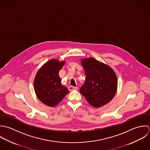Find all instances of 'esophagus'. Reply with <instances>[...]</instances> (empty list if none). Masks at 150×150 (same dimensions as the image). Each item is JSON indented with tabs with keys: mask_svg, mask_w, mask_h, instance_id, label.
Instances as JSON below:
<instances>
[{
	"mask_svg": "<svg viewBox=\"0 0 150 150\" xmlns=\"http://www.w3.org/2000/svg\"><path fill=\"white\" fill-rule=\"evenodd\" d=\"M68 89L69 91H72L73 90H78V87H74V86H69L68 87Z\"/></svg>",
	"mask_w": 150,
	"mask_h": 150,
	"instance_id": "1",
	"label": "esophagus"
}]
</instances>
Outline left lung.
Listing matches in <instances>:
<instances>
[{
	"mask_svg": "<svg viewBox=\"0 0 150 150\" xmlns=\"http://www.w3.org/2000/svg\"><path fill=\"white\" fill-rule=\"evenodd\" d=\"M86 75L84 84L79 89L88 102L95 108L109 103L116 93L117 78L109 66L93 58L81 62Z\"/></svg>",
	"mask_w": 150,
	"mask_h": 150,
	"instance_id": "1",
	"label": "left lung"
}]
</instances>
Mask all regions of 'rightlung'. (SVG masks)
<instances>
[{
    "mask_svg": "<svg viewBox=\"0 0 150 150\" xmlns=\"http://www.w3.org/2000/svg\"><path fill=\"white\" fill-rule=\"evenodd\" d=\"M64 61L53 59L47 62L38 71L34 79V89L38 98L49 107H55L68 93L61 83L59 75Z\"/></svg>",
    "mask_w": 150,
    "mask_h": 150,
    "instance_id": "obj_1",
    "label": "right lung"
}]
</instances>
